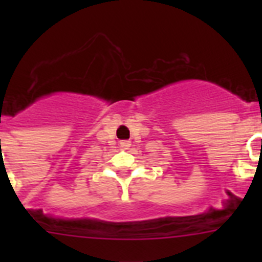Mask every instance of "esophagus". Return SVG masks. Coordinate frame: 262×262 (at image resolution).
Wrapping results in <instances>:
<instances>
[{
    "label": "esophagus",
    "mask_w": 262,
    "mask_h": 262,
    "mask_svg": "<svg viewBox=\"0 0 262 262\" xmlns=\"http://www.w3.org/2000/svg\"><path fill=\"white\" fill-rule=\"evenodd\" d=\"M119 144H120V147L126 149V148H128L129 145H131V142H129V140H122V142H120Z\"/></svg>",
    "instance_id": "obj_1"
}]
</instances>
